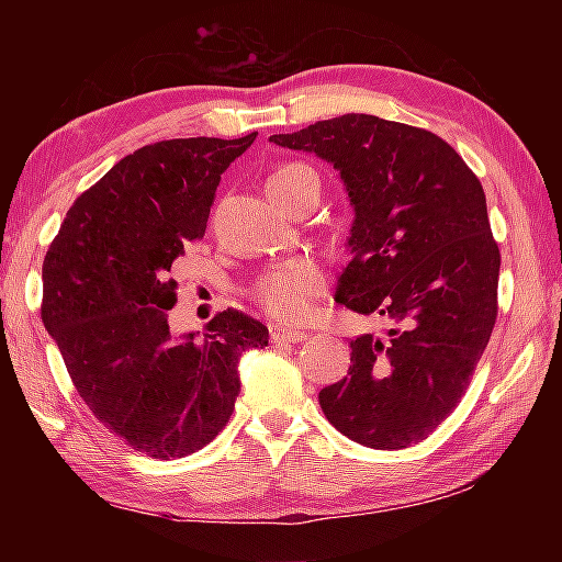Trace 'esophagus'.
<instances>
[{
  "instance_id": "obj_1",
  "label": "esophagus",
  "mask_w": 562,
  "mask_h": 562,
  "mask_svg": "<svg viewBox=\"0 0 562 562\" xmlns=\"http://www.w3.org/2000/svg\"><path fill=\"white\" fill-rule=\"evenodd\" d=\"M307 337H310L307 331H300V329H290L280 325L270 327V339L274 345H300V341H304Z\"/></svg>"
}]
</instances>
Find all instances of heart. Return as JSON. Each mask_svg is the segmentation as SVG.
<instances>
[{
	"label": "heart",
	"mask_w": 562,
	"mask_h": 562,
	"mask_svg": "<svg viewBox=\"0 0 562 562\" xmlns=\"http://www.w3.org/2000/svg\"><path fill=\"white\" fill-rule=\"evenodd\" d=\"M319 183L317 170L302 160H284L268 176L270 195H288L304 183ZM327 274L315 260H288L255 282L252 297L272 319L294 325L315 315L317 297L325 292Z\"/></svg>",
	"instance_id": "b5f03b06"
}]
</instances>
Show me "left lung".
I'll use <instances>...</instances> for the list:
<instances>
[{"mask_svg": "<svg viewBox=\"0 0 562 562\" xmlns=\"http://www.w3.org/2000/svg\"><path fill=\"white\" fill-rule=\"evenodd\" d=\"M270 140L339 170L355 223L337 302L392 322L386 339H351L349 376L322 389V412L369 449L424 441L459 406L498 317L481 180L436 133L367 113Z\"/></svg>", "mask_w": 562, "mask_h": 562, "instance_id": "obj_1", "label": "left lung"}]
</instances>
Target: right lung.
<instances>
[{"label": "right lung", "instance_id": "add662e5", "mask_svg": "<svg viewBox=\"0 0 562 562\" xmlns=\"http://www.w3.org/2000/svg\"><path fill=\"white\" fill-rule=\"evenodd\" d=\"M258 133L170 138L133 150L76 198L44 258L42 322L66 372L111 434L154 459H183L225 429L237 359L268 327L223 310L173 337V262L201 240L221 176Z\"/></svg>", "mask_w": 562, "mask_h": 562}]
</instances>
